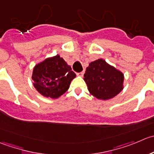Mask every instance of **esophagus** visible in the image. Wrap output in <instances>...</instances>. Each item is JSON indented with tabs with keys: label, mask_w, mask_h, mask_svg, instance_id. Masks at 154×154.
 <instances>
[{
	"label": "esophagus",
	"mask_w": 154,
	"mask_h": 154,
	"mask_svg": "<svg viewBox=\"0 0 154 154\" xmlns=\"http://www.w3.org/2000/svg\"><path fill=\"white\" fill-rule=\"evenodd\" d=\"M84 73H85V72H78V73L76 74V75H78V76H81V77H82L83 76V75H84Z\"/></svg>",
	"instance_id": "1"
}]
</instances>
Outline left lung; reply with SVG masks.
Instances as JSON below:
<instances>
[{
	"instance_id": "obj_1",
	"label": "left lung",
	"mask_w": 154,
	"mask_h": 154,
	"mask_svg": "<svg viewBox=\"0 0 154 154\" xmlns=\"http://www.w3.org/2000/svg\"><path fill=\"white\" fill-rule=\"evenodd\" d=\"M84 77L90 94L98 100H110L124 89L123 72L103 59L90 63Z\"/></svg>"
}]
</instances>
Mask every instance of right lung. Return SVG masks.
<instances>
[{
    "instance_id": "1",
    "label": "right lung",
    "mask_w": 154,
    "mask_h": 154,
    "mask_svg": "<svg viewBox=\"0 0 154 154\" xmlns=\"http://www.w3.org/2000/svg\"><path fill=\"white\" fill-rule=\"evenodd\" d=\"M75 77L71 66L59 54L47 57L35 65L32 74L36 91L43 97L52 99L63 95Z\"/></svg>"
}]
</instances>
